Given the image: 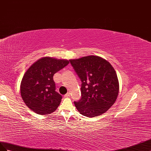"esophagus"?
I'll use <instances>...</instances> for the list:
<instances>
[{"mask_svg": "<svg viewBox=\"0 0 151 151\" xmlns=\"http://www.w3.org/2000/svg\"><path fill=\"white\" fill-rule=\"evenodd\" d=\"M70 97V93H67L66 95H64V97Z\"/></svg>", "mask_w": 151, "mask_h": 151, "instance_id": "34e87169", "label": "esophagus"}]
</instances>
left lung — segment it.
Instances as JSON below:
<instances>
[{"label": "left lung", "instance_id": "1", "mask_svg": "<svg viewBox=\"0 0 151 151\" xmlns=\"http://www.w3.org/2000/svg\"><path fill=\"white\" fill-rule=\"evenodd\" d=\"M81 81V98L75 105L87 117L100 116L113 106L119 93V81L113 66L97 55L70 59Z\"/></svg>", "mask_w": 151, "mask_h": 151}]
</instances>
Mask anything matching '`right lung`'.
Listing matches in <instances>:
<instances>
[{
    "instance_id": "add662e5",
    "label": "right lung",
    "mask_w": 151,
    "mask_h": 151,
    "mask_svg": "<svg viewBox=\"0 0 151 151\" xmlns=\"http://www.w3.org/2000/svg\"><path fill=\"white\" fill-rule=\"evenodd\" d=\"M70 60L42 57L26 71L20 85L21 96L29 109L48 115L57 109L62 96L55 91L53 76L67 66Z\"/></svg>"
}]
</instances>
